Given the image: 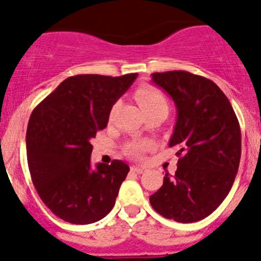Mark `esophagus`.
<instances>
[{
    "instance_id": "34e87169",
    "label": "esophagus",
    "mask_w": 261,
    "mask_h": 261,
    "mask_svg": "<svg viewBox=\"0 0 261 261\" xmlns=\"http://www.w3.org/2000/svg\"><path fill=\"white\" fill-rule=\"evenodd\" d=\"M130 169H132L133 172H136V173H142V172H145V168H142V167H130Z\"/></svg>"
}]
</instances>
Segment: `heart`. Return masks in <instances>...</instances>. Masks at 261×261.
Here are the masks:
<instances>
[{"mask_svg":"<svg viewBox=\"0 0 261 261\" xmlns=\"http://www.w3.org/2000/svg\"><path fill=\"white\" fill-rule=\"evenodd\" d=\"M136 99H137L138 105H140L141 110L146 115L151 114V112H168V102L164 94L160 92L159 89L152 87H142L136 92ZM115 109L114 106L110 111V118H112ZM149 149V143H132L129 145L126 151L129 155H132L135 158H140L143 151H146Z\"/></svg>","mask_w":261,"mask_h":261,"instance_id":"1","label":"heart"}]
</instances>
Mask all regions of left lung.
<instances>
[{
    "mask_svg": "<svg viewBox=\"0 0 261 261\" xmlns=\"http://www.w3.org/2000/svg\"><path fill=\"white\" fill-rule=\"evenodd\" d=\"M177 107L169 147L177 171L150 197L152 208L177 223L211 215L229 194L241 159V128L230 102L214 81L186 71L152 73Z\"/></svg>",
    "mask_w": 261,
    "mask_h": 261,
    "instance_id": "left-lung-1",
    "label": "left lung"
}]
</instances>
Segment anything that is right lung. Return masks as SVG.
<instances>
[{"label": "right lung", "instance_id": "add662e5", "mask_svg": "<svg viewBox=\"0 0 261 261\" xmlns=\"http://www.w3.org/2000/svg\"><path fill=\"white\" fill-rule=\"evenodd\" d=\"M137 73L66 79L31 115L27 159L32 182L47 208L71 224H92L112 210L128 164L90 167V140L106 128L110 111Z\"/></svg>", "mask_w": 261, "mask_h": 261}]
</instances>
